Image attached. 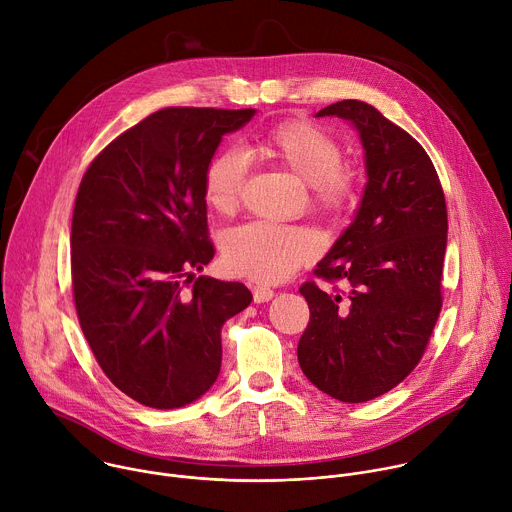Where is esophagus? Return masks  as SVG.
Returning a JSON list of instances; mask_svg holds the SVG:
<instances>
[{
	"mask_svg": "<svg viewBox=\"0 0 512 512\" xmlns=\"http://www.w3.org/2000/svg\"><path fill=\"white\" fill-rule=\"evenodd\" d=\"M251 291H253V300H255L257 304L269 302V300L273 298V289L267 287V285H253Z\"/></svg>",
	"mask_w": 512,
	"mask_h": 512,
	"instance_id": "obj_1",
	"label": "esophagus"
}]
</instances>
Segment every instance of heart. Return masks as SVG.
<instances>
[{
	"mask_svg": "<svg viewBox=\"0 0 512 512\" xmlns=\"http://www.w3.org/2000/svg\"><path fill=\"white\" fill-rule=\"evenodd\" d=\"M261 150L308 182L312 202L326 212L344 210L358 192V172L342 162L340 143L310 121H287L263 135ZM247 178V158L221 150L206 164L202 188L218 212L239 206ZM320 241L306 227L251 221L231 229L223 241L227 267L255 281H281L314 261Z\"/></svg>",
	"mask_w": 512,
	"mask_h": 512,
	"instance_id": "obj_1",
	"label": "heart"
}]
</instances>
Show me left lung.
<instances>
[{"mask_svg": "<svg viewBox=\"0 0 512 512\" xmlns=\"http://www.w3.org/2000/svg\"><path fill=\"white\" fill-rule=\"evenodd\" d=\"M326 115L356 125L369 182L354 223L314 269L334 287H300L310 322L298 360L320 391L362 403L397 387L427 348L444 304L448 208L427 152L405 129L356 99L318 113Z\"/></svg>", "mask_w": 512, "mask_h": 512, "instance_id": "1", "label": "left lung"}]
</instances>
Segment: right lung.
Masks as SVG:
<instances>
[{"instance_id":"add662e5","label":"right lung","mask_w":512,"mask_h":512,"mask_svg":"<svg viewBox=\"0 0 512 512\" xmlns=\"http://www.w3.org/2000/svg\"><path fill=\"white\" fill-rule=\"evenodd\" d=\"M255 109L166 107L89 164L72 210V298L107 379L133 401L174 409L221 371V330L253 296L194 277L214 257L202 178L223 135Z\"/></svg>"}]
</instances>
